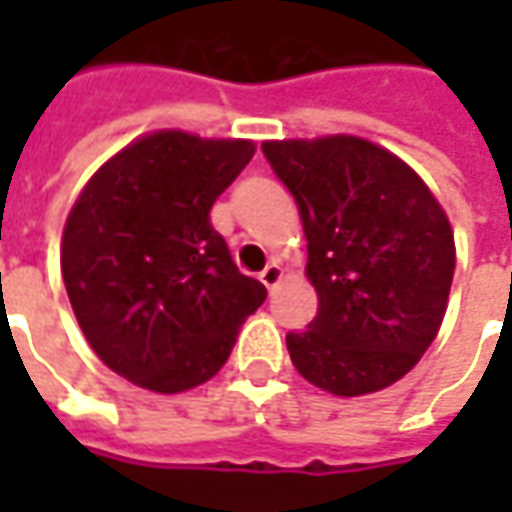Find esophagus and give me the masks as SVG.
Returning <instances> with one entry per match:
<instances>
[{
    "mask_svg": "<svg viewBox=\"0 0 512 512\" xmlns=\"http://www.w3.org/2000/svg\"><path fill=\"white\" fill-rule=\"evenodd\" d=\"M282 276H285V273H282V265H279V262H270V265L259 273V279H262V285L265 287H276L282 282Z\"/></svg>",
    "mask_w": 512,
    "mask_h": 512,
    "instance_id": "34e87169",
    "label": "esophagus"
}]
</instances>
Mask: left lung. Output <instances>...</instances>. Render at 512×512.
Returning a JSON list of instances; mask_svg holds the SVG:
<instances>
[{
	"instance_id": "left-lung-1",
	"label": "left lung",
	"mask_w": 512,
	"mask_h": 512,
	"mask_svg": "<svg viewBox=\"0 0 512 512\" xmlns=\"http://www.w3.org/2000/svg\"><path fill=\"white\" fill-rule=\"evenodd\" d=\"M307 236L319 313L287 350L307 382L364 396L399 382L436 339L456 270L442 205L399 156L359 136L265 142Z\"/></svg>"
}]
</instances>
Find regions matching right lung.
I'll use <instances>...</instances> for the list:
<instances>
[{
    "mask_svg": "<svg viewBox=\"0 0 512 512\" xmlns=\"http://www.w3.org/2000/svg\"><path fill=\"white\" fill-rule=\"evenodd\" d=\"M247 139L159 130L90 176L62 233L76 322L113 373L156 393L213 379L265 302L239 273L210 207L253 159Z\"/></svg>",
    "mask_w": 512,
    "mask_h": 512,
    "instance_id": "obj_1",
    "label": "right lung"
}]
</instances>
